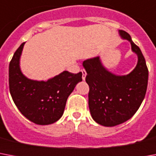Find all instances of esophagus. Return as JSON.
Wrapping results in <instances>:
<instances>
[{
  "instance_id": "1",
  "label": "esophagus",
  "mask_w": 156,
  "mask_h": 156,
  "mask_svg": "<svg viewBox=\"0 0 156 156\" xmlns=\"http://www.w3.org/2000/svg\"><path fill=\"white\" fill-rule=\"evenodd\" d=\"M81 72H82V79H83V80H85V77H86V75H87V72H86L85 70H81Z\"/></svg>"
}]
</instances>
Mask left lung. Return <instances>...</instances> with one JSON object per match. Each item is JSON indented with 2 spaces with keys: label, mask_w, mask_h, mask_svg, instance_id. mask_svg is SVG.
Wrapping results in <instances>:
<instances>
[{
  "label": "left lung",
  "mask_w": 156,
  "mask_h": 156,
  "mask_svg": "<svg viewBox=\"0 0 156 156\" xmlns=\"http://www.w3.org/2000/svg\"><path fill=\"white\" fill-rule=\"evenodd\" d=\"M119 33L130 42L132 51L138 55L136 68L129 74H112L102 66L99 57L83 63L89 86L91 115L96 122L104 126H115L129 120L141 105L147 88L148 69L141 50L127 32L119 30Z\"/></svg>",
  "instance_id": "1"
}]
</instances>
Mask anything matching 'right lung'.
Returning a JSON list of instances; mask_svg holds the SVG:
<instances>
[{
    "instance_id": "right-lung-1",
    "label": "right lung",
    "mask_w": 156,
    "mask_h": 156,
    "mask_svg": "<svg viewBox=\"0 0 156 156\" xmlns=\"http://www.w3.org/2000/svg\"><path fill=\"white\" fill-rule=\"evenodd\" d=\"M25 43L15 51L9 67V92L17 109L38 125L55 122L63 115L67 99L77 83L82 81V72L64 71L47 81L32 80L22 74L19 58Z\"/></svg>"
}]
</instances>
